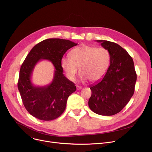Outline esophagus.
<instances>
[{
	"label": "esophagus",
	"mask_w": 152,
	"mask_h": 152,
	"mask_svg": "<svg viewBox=\"0 0 152 152\" xmlns=\"http://www.w3.org/2000/svg\"><path fill=\"white\" fill-rule=\"evenodd\" d=\"M77 90H81L82 88V87L80 86H77Z\"/></svg>",
	"instance_id": "1"
}]
</instances>
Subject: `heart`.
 Returning a JSON list of instances; mask_svg holds the SVG:
<instances>
[{"label":"heart","mask_w":152,"mask_h":152,"mask_svg":"<svg viewBox=\"0 0 152 152\" xmlns=\"http://www.w3.org/2000/svg\"><path fill=\"white\" fill-rule=\"evenodd\" d=\"M69 57H63L61 66L70 80H75L79 71L83 82H96L106 74L110 64V55L107 49L89 45L75 48L70 52Z\"/></svg>","instance_id":"b5f03b06"}]
</instances>
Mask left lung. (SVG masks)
I'll return each mask as SVG.
<instances>
[{
    "instance_id": "8db88e82",
    "label": "left lung",
    "mask_w": 152,
    "mask_h": 152,
    "mask_svg": "<svg viewBox=\"0 0 152 152\" xmlns=\"http://www.w3.org/2000/svg\"><path fill=\"white\" fill-rule=\"evenodd\" d=\"M110 55V66L104 77L90 86V110L102 115L119 113L134 95L137 74L132 57L116 43L97 40Z\"/></svg>"
}]
</instances>
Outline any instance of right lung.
<instances>
[{
    "label": "right lung",
    "instance_id": "1",
    "mask_svg": "<svg viewBox=\"0 0 152 152\" xmlns=\"http://www.w3.org/2000/svg\"><path fill=\"white\" fill-rule=\"evenodd\" d=\"M77 43L67 39L50 38L35 45L27 55L20 68L18 88L24 106L36 118L51 121L59 117L66 110L69 96L76 86L64 75L61 61L64 54ZM41 60L51 61L55 68L53 80L50 84L36 87L31 82V75Z\"/></svg>",
    "mask_w": 152,
    "mask_h": 152
}]
</instances>
